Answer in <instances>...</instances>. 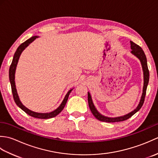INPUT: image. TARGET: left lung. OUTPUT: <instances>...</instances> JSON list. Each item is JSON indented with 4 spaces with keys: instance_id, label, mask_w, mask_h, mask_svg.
<instances>
[{
    "instance_id": "left-lung-1",
    "label": "left lung",
    "mask_w": 158,
    "mask_h": 158,
    "mask_svg": "<svg viewBox=\"0 0 158 158\" xmlns=\"http://www.w3.org/2000/svg\"><path fill=\"white\" fill-rule=\"evenodd\" d=\"M130 48L132 49L131 51V53L133 54L135 56H136L137 58H138L140 64H141L142 69H143V93L141 97H140V101L138 106H136L135 109H134L132 111L130 112L129 113L126 114V115H124L123 116H119V117H106L102 115L98 110L96 109V106L94 105V102L92 101V96L90 95V93L88 92V105L89 107L92 114L94 115L97 119L99 121H101V122H109V123H113V122H122V121H125L127 119H129L130 117H132L133 115L139 111V110L141 108L143 103L144 100H145V97L146 95V91H147V85H148L149 83V72L148 69V66H147V58L146 56L144 53L143 50L142 48L138 45H136L132 41H130Z\"/></svg>"
}]
</instances>
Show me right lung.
<instances>
[{
  "label": "right lung",
  "instance_id": "right-lung-1",
  "mask_svg": "<svg viewBox=\"0 0 158 158\" xmlns=\"http://www.w3.org/2000/svg\"><path fill=\"white\" fill-rule=\"evenodd\" d=\"M38 37H39L38 36H32V37L30 38L29 39L26 40L25 42L22 43V44L18 47V49H17V50H16V52L14 53L11 64V66H10L9 71V77L10 83H11V90H12V93H13V99H14L16 105H18L20 109H22L25 113H27L28 115H31L33 117H35V118L49 119V118H52V117H56V115H58V114L63 110V109L64 108L70 93L71 92L73 88L70 89L69 91L67 92V94L64 97V100H62V103L60 104V105L56 109H55L54 110H53V111L49 112V113H37V112L32 111V110H30L29 109L27 108V107H26L24 105H23L22 102L20 101V99L19 98L18 94V92H17V89H16V86H15V74L16 67H17V65H18L19 57H20V56H21L23 50H24L30 44H31V43H32L36 38H38Z\"/></svg>",
  "mask_w": 158,
  "mask_h": 158
}]
</instances>
